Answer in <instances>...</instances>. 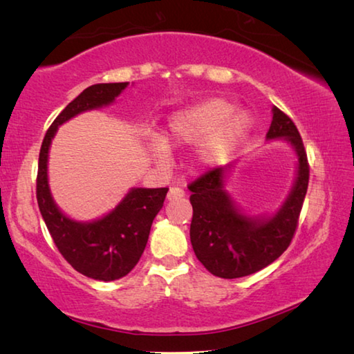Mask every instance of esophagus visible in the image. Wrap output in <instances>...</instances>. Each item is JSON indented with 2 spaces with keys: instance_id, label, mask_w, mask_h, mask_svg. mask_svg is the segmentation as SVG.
<instances>
[{
  "instance_id": "1",
  "label": "esophagus",
  "mask_w": 354,
  "mask_h": 354,
  "mask_svg": "<svg viewBox=\"0 0 354 354\" xmlns=\"http://www.w3.org/2000/svg\"><path fill=\"white\" fill-rule=\"evenodd\" d=\"M184 195H185V192L181 187H176V185H175V187H170L167 198L171 201V200H176V198H183Z\"/></svg>"
}]
</instances>
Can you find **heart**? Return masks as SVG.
<instances>
[{"label": "heart", "mask_w": 354, "mask_h": 354, "mask_svg": "<svg viewBox=\"0 0 354 354\" xmlns=\"http://www.w3.org/2000/svg\"><path fill=\"white\" fill-rule=\"evenodd\" d=\"M251 129V117L245 111H234V104L225 98H207L170 115L165 128L169 145H192L201 142L198 159L203 164H215L226 158ZM149 149L156 159L165 160L169 147L162 139L153 137Z\"/></svg>", "instance_id": "1"}]
</instances>
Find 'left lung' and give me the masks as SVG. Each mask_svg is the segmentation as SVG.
<instances>
[{"label":"left lung","instance_id":"left-lung-1","mask_svg":"<svg viewBox=\"0 0 354 354\" xmlns=\"http://www.w3.org/2000/svg\"><path fill=\"white\" fill-rule=\"evenodd\" d=\"M267 139L289 142L298 154L297 181L273 217L251 218L237 211L225 190V167L209 170L189 184L194 207L192 247L203 266L218 278L248 277L270 266L289 248L297 231L308 192L309 164L295 123L277 106Z\"/></svg>","mask_w":354,"mask_h":354}]
</instances>
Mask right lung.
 Listing matches in <instances>:
<instances>
[{
    "instance_id": "1",
    "label": "right lung",
    "mask_w": 354,
    "mask_h": 354,
    "mask_svg": "<svg viewBox=\"0 0 354 354\" xmlns=\"http://www.w3.org/2000/svg\"><path fill=\"white\" fill-rule=\"evenodd\" d=\"M127 87L128 82L87 87L51 123L39 154L37 203L53 242L76 272L98 281L123 278L136 267L147 247L153 220L164 206L169 187L133 189L103 218L81 223L64 215L53 201L48 187V151L57 127L84 111L111 104Z\"/></svg>"
}]
</instances>
